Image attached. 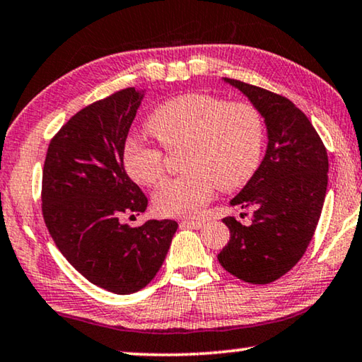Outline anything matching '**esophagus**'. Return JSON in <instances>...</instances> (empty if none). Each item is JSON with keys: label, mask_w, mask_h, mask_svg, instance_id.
I'll list each match as a JSON object with an SVG mask.
<instances>
[{"label": "esophagus", "mask_w": 362, "mask_h": 362, "mask_svg": "<svg viewBox=\"0 0 362 362\" xmlns=\"http://www.w3.org/2000/svg\"><path fill=\"white\" fill-rule=\"evenodd\" d=\"M203 221H193V219H185L180 223V228H190V229H199L203 228Z\"/></svg>", "instance_id": "1"}]
</instances>
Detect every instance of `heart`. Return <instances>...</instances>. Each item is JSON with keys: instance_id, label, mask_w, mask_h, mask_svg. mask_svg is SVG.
Wrapping results in <instances>:
<instances>
[{"instance_id": "obj_1", "label": "heart", "mask_w": 362, "mask_h": 362, "mask_svg": "<svg viewBox=\"0 0 362 362\" xmlns=\"http://www.w3.org/2000/svg\"><path fill=\"white\" fill-rule=\"evenodd\" d=\"M146 128L174 153L183 148L185 174L165 180L153 197L160 216H197L213 197L244 187L260 165L265 125L249 102H228L209 94H183L164 102ZM123 167L136 183L153 187L164 175V153L139 138H128Z\"/></svg>"}]
</instances>
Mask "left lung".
<instances>
[{
    "label": "left lung",
    "instance_id": "left-lung-1",
    "mask_svg": "<svg viewBox=\"0 0 362 362\" xmlns=\"http://www.w3.org/2000/svg\"><path fill=\"white\" fill-rule=\"evenodd\" d=\"M262 113L267 153L255 174L230 199L252 208V223L223 219L230 239L218 260L226 272L252 284H268L298 263L320 219L328 185V156L309 118L289 99L224 78Z\"/></svg>",
    "mask_w": 362,
    "mask_h": 362
}]
</instances>
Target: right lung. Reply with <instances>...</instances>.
<instances>
[{
	"label": "right lung",
	"mask_w": 362,
	"mask_h": 362,
	"mask_svg": "<svg viewBox=\"0 0 362 362\" xmlns=\"http://www.w3.org/2000/svg\"><path fill=\"white\" fill-rule=\"evenodd\" d=\"M144 90L127 88L84 107L48 144L42 213L63 257L102 289L132 294L163 267L179 224L123 214L144 213L148 198L123 167V148Z\"/></svg>",
	"instance_id": "1"
}]
</instances>
